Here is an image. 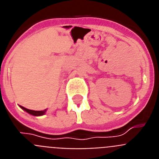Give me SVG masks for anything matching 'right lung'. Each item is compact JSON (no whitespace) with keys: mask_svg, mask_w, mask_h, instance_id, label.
Masks as SVG:
<instances>
[{"mask_svg":"<svg viewBox=\"0 0 159 159\" xmlns=\"http://www.w3.org/2000/svg\"><path fill=\"white\" fill-rule=\"evenodd\" d=\"M20 107L23 109V110H25V111L28 112L29 114H30V115H32V116H43V115H44L46 112V109L45 110L43 111H33V110H29V109H27V108L24 107L20 106Z\"/></svg>","mask_w":159,"mask_h":159,"instance_id":"add662e5","label":"right lung"}]
</instances>
